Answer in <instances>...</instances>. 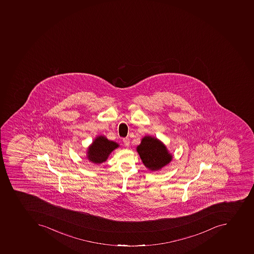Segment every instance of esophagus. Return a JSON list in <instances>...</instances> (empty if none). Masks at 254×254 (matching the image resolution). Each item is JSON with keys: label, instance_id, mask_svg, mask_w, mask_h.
<instances>
[{"label": "esophagus", "instance_id": "34e87169", "mask_svg": "<svg viewBox=\"0 0 254 254\" xmlns=\"http://www.w3.org/2000/svg\"><path fill=\"white\" fill-rule=\"evenodd\" d=\"M123 142H124L125 145L126 146V147H128V144H129V139L128 138H124L123 139Z\"/></svg>", "mask_w": 254, "mask_h": 254}]
</instances>
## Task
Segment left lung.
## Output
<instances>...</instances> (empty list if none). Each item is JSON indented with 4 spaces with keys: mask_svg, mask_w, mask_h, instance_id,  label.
Listing matches in <instances>:
<instances>
[{
    "mask_svg": "<svg viewBox=\"0 0 254 254\" xmlns=\"http://www.w3.org/2000/svg\"><path fill=\"white\" fill-rule=\"evenodd\" d=\"M143 164L151 171L160 170L172 160V155L169 153L160 140L151 136L142 138L141 143L136 147Z\"/></svg>",
    "mask_w": 254,
    "mask_h": 254,
    "instance_id": "8db88e82",
    "label": "left lung"
}]
</instances>
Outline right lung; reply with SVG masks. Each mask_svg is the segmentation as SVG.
Returning a JSON list of instances; mask_svg holds the SVG:
<instances>
[{
    "instance_id": "right-lung-1",
    "label": "right lung",
    "mask_w": 254,
    "mask_h": 254,
    "mask_svg": "<svg viewBox=\"0 0 254 254\" xmlns=\"http://www.w3.org/2000/svg\"><path fill=\"white\" fill-rule=\"evenodd\" d=\"M119 147L116 142L109 140L106 136H98L87 149V159L94 164H102L108 159L110 154Z\"/></svg>"
}]
</instances>
